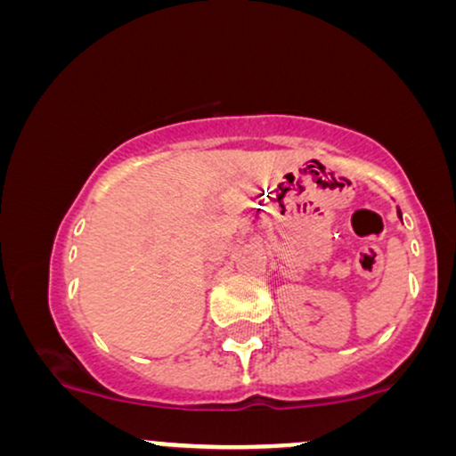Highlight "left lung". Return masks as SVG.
<instances>
[{
    "label": "left lung",
    "mask_w": 456,
    "mask_h": 456,
    "mask_svg": "<svg viewBox=\"0 0 456 456\" xmlns=\"http://www.w3.org/2000/svg\"><path fill=\"white\" fill-rule=\"evenodd\" d=\"M399 214H401V212H399Z\"/></svg>",
    "instance_id": "8db88e82"
}]
</instances>
